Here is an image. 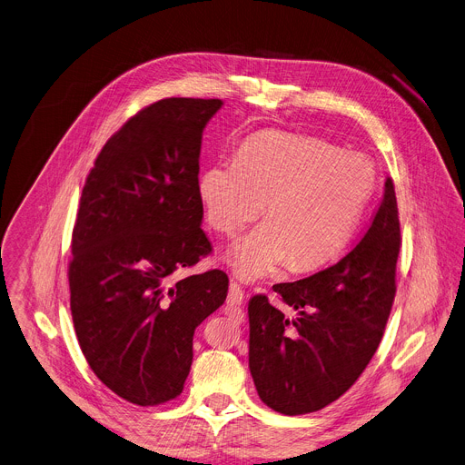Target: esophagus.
<instances>
[{"label": "esophagus", "mask_w": 465, "mask_h": 465, "mask_svg": "<svg viewBox=\"0 0 465 465\" xmlns=\"http://www.w3.org/2000/svg\"><path fill=\"white\" fill-rule=\"evenodd\" d=\"M244 302V291L241 289V285L237 282H232L230 283V291H228V299H226V304L228 306H241Z\"/></svg>", "instance_id": "esophagus-1"}]
</instances>
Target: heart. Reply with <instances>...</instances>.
<instances>
[{
    "label": "heart",
    "instance_id": "b5f03b06",
    "mask_svg": "<svg viewBox=\"0 0 465 465\" xmlns=\"http://www.w3.org/2000/svg\"><path fill=\"white\" fill-rule=\"evenodd\" d=\"M376 187L369 157L340 152L304 135L262 132L241 143L233 163L207 166L198 196L207 224L233 235L260 217V226L228 254L235 274L258 280L287 263L319 269L341 254Z\"/></svg>",
    "mask_w": 465,
    "mask_h": 465
}]
</instances>
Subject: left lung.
I'll return each instance as SVG.
<instances>
[{"instance_id": "obj_1", "label": "left lung", "mask_w": 465, "mask_h": 465, "mask_svg": "<svg viewBox=\"0 0 465 465\" xmlns=\"http://www.w3.org/2000/svg\"><path fill=\"white\" fill-rule=\"evenodd\" d=\"M401 224L393 180L360 242L335 265L272 285L292 319L265 294L248 302V367L260 399L283 415L340 399L374 356L395 301Z\"/></svg>"}]
</instances>
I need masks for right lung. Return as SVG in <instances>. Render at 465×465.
I'll return each mask as SVG.
<instances>
[{
	"instance_id": "1",
	"label": "right lung",
	"mask_w": 465,
	"mask_h": 465,
	"mask_svg": "<svg viewBox=\"0 0 465 465\" xmlns=\"http://www.w3.org/2000/svg\"><path fill=\"white\" fill-rule=\"evenodd\" d=\"M221 107L164 98L141 109L105 143L81 193L68 263L75 335L94 374L137 406L183 391L194 330L228 294L219 269L173 280L211 252L198 161Z\"/></svg>"
}]
</instances>
